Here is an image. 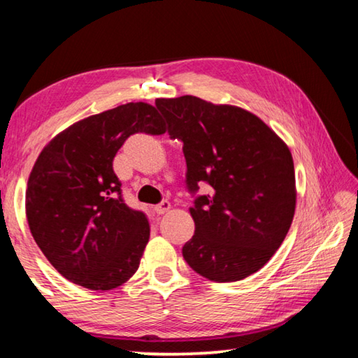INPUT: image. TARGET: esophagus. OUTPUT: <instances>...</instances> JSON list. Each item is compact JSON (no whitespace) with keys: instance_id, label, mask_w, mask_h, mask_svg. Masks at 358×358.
Segmentation results:
<instances>
[{"instance_id":"1","label":"esophagus","mask_w":358,"mask_h":358,"mask_svg":"<svg viewBox=\"0 0 358 358\" xmlns=\"http://www.w3.org/2000/svg\"><path fill=\"white\" fill-rule=\"evenodd\" d=\"M169 210H171V202H169V201H162L161 203L155 205V211L157 215H164L166 211H169Z\"/></svg>"}]
</instances>
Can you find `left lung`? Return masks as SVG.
<instances>
[{
  "instance_id": "left-lung-1",
  "label": "left lung",
  "mask_w": 358,
  "mask_h": 358,
  "mask_svg": "<svg viewBox=\"0 0 358 358\" xmlns=\"http://www.w3.org/2000/svg\"><path fill=\"white\" fill-rule=\"evenodd\" d=\"M171 138L183 142L186 187L210 192L189 208L196 230L183 246L194 271L210 281H240L268 262L295 213L292 155L245 108L196 96L156 99Z\"/></svg>"
}]
</instances>
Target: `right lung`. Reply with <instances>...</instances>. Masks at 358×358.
<instances>
[{
  "instance_id": "right-lung-1",
  "label": "right lung",
  "mask_w": 358,
  "mask_h": 358,
  "mask_svg": "<svg viewBox=\"0 0 358 358\" xmlns=\"http://www.w3.org/2000/svg\"><path fill=\"white\" fill-rule=\"evenodd\" d=\"M137 132L164 134L156 108L128 102L77 121L48 142L28 178L36 243L66 280L110 290L136 273L150 238L147 215L128 207L113 157Z\"/></svg>"
}]
</instances>
